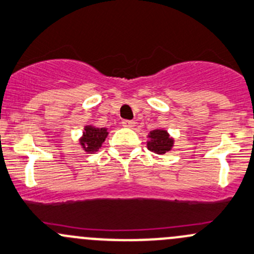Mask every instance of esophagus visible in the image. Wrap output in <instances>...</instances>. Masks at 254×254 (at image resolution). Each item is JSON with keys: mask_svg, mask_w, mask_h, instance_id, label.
<instances>
[{"mask_svg": "<svg viewBox=\"0 0 254 254\" xmlns=\"http://www.w3.org/2000/svg\"><path fill=\"white\" fill-rule=\"evenodd\" d=\"M122 125L124 127H132L135 125V123L132 120H123Z\"/></svg>", "mask_w": 254, "mask_h": 254, "instance_id": "1", "label": "esophagus"}]
</instances>
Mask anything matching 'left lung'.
Instances as JSON below:
<instances>
[{
    "label": "left lung",
    "instance_id": "obj_1",
    "mask_svg": "<svg viewBox=\"0 0 254 254\" xmlns=\"http://www.w3.org/2000/svg\"><path fill=\"white\" fill-rule=\"evenodd\" d=\"M147 148L156 154H164L174 146V140L170 137L167 130L156 129L148 134Z\"/></svg>",
    "mask_w": 254,
    "mask_h": 254
}]
</instances>
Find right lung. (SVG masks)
Listing matches in <instances>:
<instances>
[{
    "instance_id": "1",
    "label": "right lung",
    "mask_w": 254,
    "mask_h": 254,
    "mask_svg": "<svg viewBox=\"0 0 254 254\" xmlns=\"http://www.w3.org/2000/svg\"><path fill=\"white\" fill-rule=\"evenodd\" d=\"M108 131L106 127H96L93 125H86L84 127L80 145L87 153H95L101 148L102 143L105 142Z\"/></svg>"
}]
</instances>
